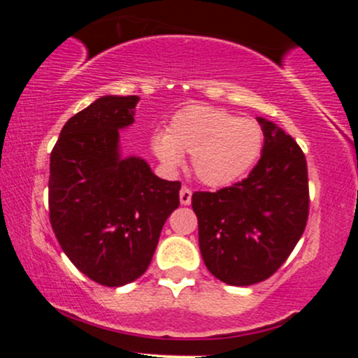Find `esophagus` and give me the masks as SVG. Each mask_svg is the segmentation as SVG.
Segmentation results:
<instances>
[{
    "label": "esophagus",
    "mask_w": 358,
    "mask_h": 358,
    "mask_svg": "<svg viewBox=\"0 0 358 358\" xmlns=\"http://www.w3.org/2000/svg\"><path fill=\"white\" fill-rule=\"evenodd\" d=\"M180 202H182V205H190L192 190L188 187H183L182 190H180Z\"/></svg>",
    "instance_id": "obj_1"
}]
</instances>
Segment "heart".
Segmentation results:
<instances>
[{
	"label": "heart",
	"mask_w": 358,
	"mask_h": 358,
	"mask_svg": "<svg viewBox=\"0 0 358 358\" xmlns=\"http://www.w3.org/2000/svg\"><path fill=\"white\" fill-rule=\"evenodd\" d=\"M264 145V131L254 119L227 110L192 106L175 114L168 133H155L151 150L168 170L192 156L193 173L210 187H224L249 171Z\"/></svg>",
	"instance_id": "b5f03b06"
}]
</instances>
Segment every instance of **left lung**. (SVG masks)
Here are the masks:
<instances>
[{
  "label": "left lung",
  "mask_w": 358,
  "mask_h": 358,
  "mask_svg": "<svg viewBox=\"0 0 358 358\" xmlns=\"http://www.w3.org/2000/svg\"><path fill=\"white\" fill-rule=\"evenodd\" d=\"M257 121L266 139L248 178L192 195L205 266L231 286L273 276L293 252L310 213L305 153L281 127Z\"/></svg>",
  "instance_id": "obj_1"
}]
</instances>
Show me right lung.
Masks as SVG:
<instances>
[{"instance_id":"add662e5","label":"right lung","mask_w":358,"mask_h":358,"mask_svg":"<svg viewBox=\"0 0 358 358\" xmlns=\"http://www.w3.org/2000/svg\"><path fill=\"white\" fill-rule=\"evenodd\" d=\"M138 96H104L62 127L50 155L48 210L60 248L102 286H124L150 266L159 234L180 205V182L145 159L119 155Z\"/></svg>"}]
</instances>
